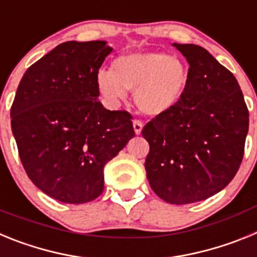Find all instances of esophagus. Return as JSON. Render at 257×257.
<instances>
[{"label":"esophagus","instance_id":"1","mask_svg":"<svg viewBox=\"0 0 257 257\" xmlns=\"http://www.w3.org/2000/svg\"><path fill=\"white\" fill-rule=\"evenodd\" d=\"M133 124H134V131H135L136 135H140V134H142V130H143V122L135 119V121L133 122Z\"/></svg>","mask_w":257,"mask_h":257}]
</instances>
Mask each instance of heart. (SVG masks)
I'll use <instances>...</instances> for the list:
<instances>
[{"instance_id":"b5f03b06","label":"heart","mask_w":257,"mask_h":257,"mask_svg":"<svg viewBox=\"0 0 257 257\" xmlns=\"http://www.w3.org/2000/svg\"><path fill=\"white\" fill-rule=\"evenodd\" d=\"M189 69L179 58L167 52H131L118 56L113 70L99 69L97 91L109 104H117L134 91L140 112L158 117L171 112L183 100L189 86Z\"/></svg>"}]
</instances>
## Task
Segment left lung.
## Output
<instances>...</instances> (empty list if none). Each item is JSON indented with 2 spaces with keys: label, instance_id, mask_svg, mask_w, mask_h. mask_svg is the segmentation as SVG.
Instances as JSON below:
<instances>
[{
  "label": "left lung",
  "instance_id": "8db88e82",
  "mask_svg": "<svg viewBox=\"0 0 257 257\" xmlns=\"http://www.w3.org/2000/svg\"><path fill=\"white\" fill-rule=\"evenodd\" d=\"M189 64V86L171 112L145 124V171L157 196L188 205L219 193L243 158L248 109L237 79L198 45L172 44Z\"/></svg>",
  "mask_w": 257,
  "mask_h": 257
}]
</instances>
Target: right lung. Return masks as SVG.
I'll use <instances>...</instances> for the list:
<instances>
[{
  "label": "right lung",
  "mask_w": 257,
  "mask_h": 257,
  "mask_svg": "<svg viewBox=\"0 0 257 257\" xmlns=\"http://www.w3.org/2000/svg\"><path fill=\"white\" fill-rule=\"evenodd\" d=\"M113 51L106 41L60 44L23 76L11 130L28 178L63 203L94 201L104 166L133 139L131 115L97 101L95 77Z\"/></svg>",
  "instance_id": "add662e5"
}]
</instances>
